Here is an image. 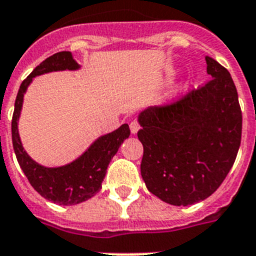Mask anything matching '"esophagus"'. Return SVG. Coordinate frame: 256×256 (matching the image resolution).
<instances>
[{"label": "esophagus", "instance_id": "obj_1", "mask_svg": "<svg viewBox=\"0 0 256 256\" xmlns=\"http://www.w3.org/2000/svg\"><path fill=\"white\" fill-rule=\"evenodd\" d=\"M140 128H141V126H140V122H138V120H132V124H130V130H132V134H136L138 130H140Z\"/></svg>", "mask_w": 256, "mask_h": 256}]
</instances>
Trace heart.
<instances>
[{
  "instance_id": "obj_1",
  "label": "heart",
  "mask_w": 256,
  "mask_h": 256,
  "mask_svg": "<svg viewBox=\"0 0 256 256\" xmlns=\"http://www.w3.org/2000/svg\"><path fill=\"white\" fill-rule=\"evenodd\" d=\"M170 74H172V72H170Z\"/></svg>"
}]
</instances>
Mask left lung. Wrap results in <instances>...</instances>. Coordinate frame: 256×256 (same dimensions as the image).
<instances>
[{
  "mask_svg": "<svg viewBox=\"0 0 256 256\" xmlns=\"http://www.w3.org/2000/svg\"><path fill=\"white\" fill-rule=\"evenodd\" d=\"M208 83L178 100L138 116L144 145L141 174L154 196L172 206L206 200L236 158L242 110L230 72L206 56Z\"/></svg>",
  "mask_w": 256,
  "mask_h": 256,
  "instance_id": "1",
  "label": "left lung"
}]
</instances>
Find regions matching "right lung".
Masks as SVG:
<instances>
[{"instance_id":"right-lung-1","label":"right lung","mask_w":256,"mask_h":256,"mask_svg":"<svg viewBox=\"0 0 256 256\" xmlns=\"http://www.w3.org/2000/svg\"><path fill=\"white\" fill-rule=\"evenodd\" d=\"M78 68L79 64L74 60L71 52L68 50L58 52L46 58L20 86L12 118V142L20 166L36 192L46 200L60 206H75L96 194L102 188V181L111 158L116 154L122 142L130 136L128 124H122L115 132L98 138L88 150L74 162L60 168L42 166L26 154L20 141L17 120L28 86L34 76L52 71H74Z\"/></svg>"}]
</instances>
